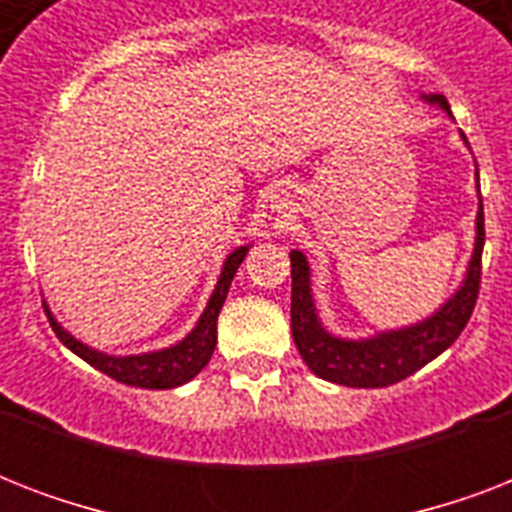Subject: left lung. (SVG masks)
I'll use <instances>...</instances> for the list:
<instances>
[{"instance_id": "1", "label": "left lung", "mask_w": 512, "mask_h": 512, "mask_svg": "<svg viewBox=\"0 0 512 512\" xmlns=\"http://www.w3.org/2000/svg\"><path fill=\"white\" fill-rule=\"evenodd\" d=\"M430 103L449 111L444 95H430ZM478 236L468 279L449 303L417 327L398 329L372 340H337L321 329L311 297V273L303 252H292V340L313 374L348 388H388L444 353L468 327L481 289V252H484V204L478 209Z\"/></svg>"}]
</instances>
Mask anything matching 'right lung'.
Instances as JSON below:
<instances>
[{"label":"right lung","mask_w":512,"mask_h":512,"mask_svg":"<svg viewBox=\"0 0 512 512\" xmlns=\"http://www.w3.org/2000/svg\"><path fill=\"white\" fill-rule=\"evenodd\" d=\"M247 255V247L231 252V257L225 260L223 273H220V281H217L215 292L209 297V305L204 316L199 319L196 329L191 335L185 337L183 342H177L172 348L156 350V353H143V356H103L98 350L87 348L79 340L68 335L60 329V324L50 316V311L44 308L47 319H50L52 329L58 340L71 348L79 358H84L87 364H92L95 369H100L108 377H114L116 382H124V385H132V388H151V390H164V388H177L183 382L193 380L196 374L209 364V358L215 353L217 345V313L223 308L225 295H228V287H231L233 276H236V268L241 265Z\"/></svg>","instance_id":"add662e5"}]
</instances>
